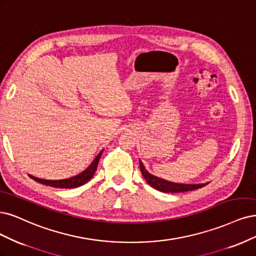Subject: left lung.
<instances>
[{"instance_id": "left-lung-1", "label": "left lung", "mask_w": 256, "mask_h": 256, "mask_svg": "<svg viewBox=\"0 0 256 256\" xmlns=\"http://www.w3.org/2000/svg\"><path fill=\"white\" fill-rule=\"evenodd\" d=\"M140 170L142 172V174L146 182L150 185L152 188L163 192H183L200 188L204 186L208 183H201V184H182V183H174L164 180L162 178H158L156 176L148 172L147 170H145V166L143 165L142 161L140 160Z\"/></svg>"}]
</instances>
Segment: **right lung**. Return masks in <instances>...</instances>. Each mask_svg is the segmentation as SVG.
<instances>
[{"label":"right lung","mask_w":256,"mask_h":256,"mask_svg":"<svg viewBox=\"0 0 256 256\" xmlns=\"http://www.w3.org/2000/svg\"><path fill=\"white\" fill-rule=\"evenodd\" d=\"M102 150L98 156H95L94 160L92 161V163L86 167V168L80 174H78L74 177L71 178H68V179H61V180H46V179H41V178H37V177H34L32 174H28L32 179H34V181H37L39 183L42 184H46V185H50V186L52 188H75L78 186H82L84 183H86L89 181L96 172V168H98V165L100 162V158L102 154Z\"/></svg>","instance_id":"right-lung-1"}]
</instances>
